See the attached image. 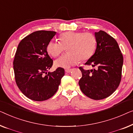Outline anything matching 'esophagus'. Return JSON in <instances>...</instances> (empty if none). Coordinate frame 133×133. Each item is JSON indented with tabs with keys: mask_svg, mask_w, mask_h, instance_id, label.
I'll return each instance as SVG.
<instances>
[{
	"mask_svg": "<svg viewBox=\"0 0 133 133\" xmlns=\"http://www.w3.org/2000/svg\"><path fill=\"white\" fill-rule=\"evenodd\" d=\"M71 71H72V69H66V70H65V72H67V73L70 72Z\"/></svg>",
	"mask_w": 133,
	"mask_h": 133,
	"instance_id": "1",
	"label": "esophagus"
}]
</instances>
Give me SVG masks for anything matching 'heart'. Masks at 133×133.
Wrapping results in <instances>:
<instances>
[{"instance_id": "heart-1", "label": "heart", "mask_w": 133, "mask_h": 133, "mask_svg": "<svg viewBox=\"0 0 133 133\" xmlns=\"http://www.w3.org/2000/svg\"><path fill=\"white\" fill-rule=\"evenodd\" d=\"M59 42L50 41L46 48L48 53L57 57L67 48L68 53L56 59L57 67L67 69L79 62L89 59L94 54L96 48V38L93 34L69 31L59 37Z\"/></svg>"}]
</instances>
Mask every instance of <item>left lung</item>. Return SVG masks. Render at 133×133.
Instances as JSON below:
<instances>
[{"label":"left lung","instance_id":"obj_1","mask_svg":"<svg viewBox=\"0 0 133 133\" xmlns=\"http://www.w3.org/2000/svg\"><path fill=\"white\" fill-rule=\"evenodd\" d=\"M96 49L85 63L95 68L84 70L80 67L82 78L79 85L89 98L100 100L110 96L120 84L123 56L115 39L103 31L95 33Z\"/></svg>","mask_w":133,"mask_h":133}]
</instances>
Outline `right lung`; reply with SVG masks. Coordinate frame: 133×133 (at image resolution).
<instances>
[{
	"instance_id": "right-lung-1",
	"label": "right lung",
	"mask_w": 133,
	"mask_h": 133,
	"mask_svg": "<svg viewBox=\"0 0 133 133\" xmlns=\"http://www.w3.org/2000/svg\"><path fill=\"white\" fill-rule=\"evenodd\" d=\"M56 33L49 31L34 32L18 45L13 61L15 79L18 89L30 99L43 101L51 98L64 75V70L61 67L49 72L48 75L46 72L53 64L46 48Z\"/></svg>"
}]
</instances>
